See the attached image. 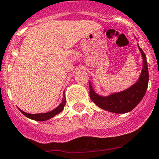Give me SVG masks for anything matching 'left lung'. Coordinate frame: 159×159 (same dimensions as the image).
I'll use <instances>...</instances> for the list:
<instances>
[{"mask_svg": "<svg viewBox=\"0 0 159 159\" xmlns=\"http://www.w3.org/2000/svg\"><path fill=\"white\" fill-rule=\"evenodd\" d=\"M138 47L143 58V68L138 80L130 88L104 96L95 92L92 82L89 80L90 98L102 110L116 114L127 113L133 110L143 99L148 87V66L145 53L139 44Z\"/></svg>", "mask_w": 159, "mask_h": 159, "instance_id": "obj_1", "label": "left lung"}]
</instances>
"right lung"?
Wrapping results in <instances>:
<instances>
[{"instance_id":"right-lung-1","label":"right lung","mask_w":159,"mask_h":159,"mask_svg":"<svg viewBox=\"0 0 159 159\" xmlns=\"http://www.w3.org/2000/svg\"><path fill=\"white\" fill-rule=\"evenodd\" d=\"M66 103V97L64 95V98H63L62 102L57 107V108H55L54 110L51 111L46 112V113H38V114H29L27 113V112H25L24 111L20 110L19 108L20 111L23 114L24 116H25L29 119H32V120H36V121H46L48 119H50L54 117L55 116H57L58 115L59 113L62 111L64 110V107L65 106Z\"/></svg>"}]
</instances>
